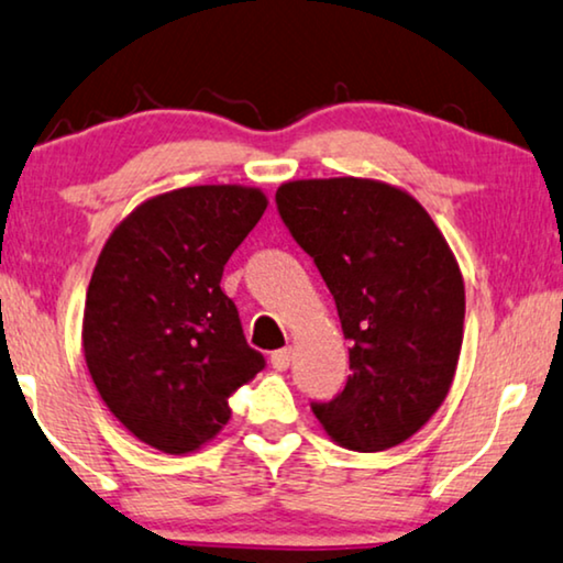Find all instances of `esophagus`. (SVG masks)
<instances>
[{
    "instance_id": "1",
    "label": "esophagus",
    "mask_w": 563,
    "mask_h": 563,
    "mask_svg": "<svg viewBox=\"0 0 563 563\" xmlns=\"http://www.w3.org/2000/svg\"><path fill=\"white\" fill-rule=\"evenodd\" d=\"M289 364H291V349H279L272 353V366L276 372H287Z\"/></svg>"
}]
</instances>
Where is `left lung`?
<instances>
[{
  "label": "left lung",
  "mask_w": 563,
  "mask_h": 563,
  "mask_svg": "<svg viewBox=\"0 0 563 563\" xmlns=\"http://www.w3.org/2000/svg\"><path fill=\"white\" fill-rule=\"evenodd\" d=\"M284 225L310 253L351 341V376L314 418L343 449L372 453L418 433L449 395L464 341V279L418 199L372 179L276 189Z\"/></svg>",
  "instance_id": "8db88e82"
}]
</instances>
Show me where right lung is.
Segmentation results:
<instances>
[{"instance_id": "obj_1", "label": "right lung", "mask_w": 563, "mask_h": 563, "mask_svg": "<svg viewBox=\"0 0 563 563\" xmlns=\"http://www.w3.org/2000/svg\"><path fill=\"white\" fill-rule=\"evenodd\" d=\"M266 205L264 191L238 184L166 191L135 207L99 253L84 358L99 397L137 441L197 451L230 420L228 397L266 366L220 289Z\"/></svg>"}]
</instances>
